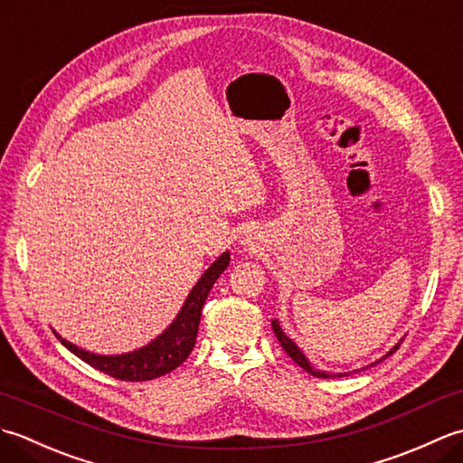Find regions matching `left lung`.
I'll return each instance as SVG.
<instances>
[{
    "instance_id": "left-lung-1",
    "label": "left lung",
    "mask_w": 463,
    "mask_h": 463,
    "mask_svg": "<svg viewBox=\"0 0 463 463\" xmlns=\"http://www.w3.org/2000/svg\"><path fill=\"white\" fill-rule=\"evenodd\" d=\"M272 330H274V334H277V338H279V342H280V346H282L284 350H287L288 356H290L294 362H297L302 370H307L308 373H312V376H317V378H336V376H346V373H328V372H320V370L314 368L312 364L307 360V356H304V354L300 352V348L297 346V344H294V342L287 336V334L282 332L279 320H272ZM400 344H402V342H400ZM400 344H396V346L392 348V350H390L383 358H388L390 354H394V352L400 348ZM383 358H380L378 362H382ZM378 362H373V364H378ZM373 364H372V366H373Z\"/></svg>"
}]
</instances>
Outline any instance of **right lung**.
Returning <instances> with one entry per match:
<instances>
[{"label": "right lung", "instance_id": "obj_1", "mask_svg": "<svg viewBox=\"0 0 463 463\" xmlns=\"http://www.w3.org/2000/svg\"><path fill=\"white\" fill-rule=\"evenodd\" d=\"M229 262L231 254H221V257L206 269L199 282L194 284L191 294L183 304L181 312L176 314V318L169 324V328L139 350L119 354V356H101V354H93L75 346V344L59 336L57 332L55 336L69 352H73L77 358H81L83 362L90 364V366L107 373V376L111 378L125 382H146L165 376V373L179 368L193 352L204 300L209 297L216 279H219L224 269L229 267Z\"/></svg>", "mask_w": 463, "mask_h": 463}]
</instances>
